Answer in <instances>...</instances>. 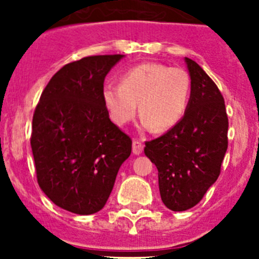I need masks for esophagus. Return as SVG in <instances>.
<instances>
[{"label":"esophagus","instance_id":"esophagus-1","mask_svg":"<svg viewBox=\"0 0 259 259\" xmlns=\"http://www.w3.org/2000/svg\"><path fill=\"white\" fill-rule=\"evenodd\" d=\"M144 150V144L141 143L140 140H134V145H132V152H134V154L139 155L141 154Z\"/></svg>","mask_w":259,"mask_h":259}]
</instances>
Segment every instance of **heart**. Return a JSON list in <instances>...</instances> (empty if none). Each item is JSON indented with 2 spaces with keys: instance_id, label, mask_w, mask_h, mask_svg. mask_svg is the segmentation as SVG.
Returning <instances> with one entry per match:
<instances>
[{
  "instance_id": "heart-1",
  "label": "heart",
  "mask_w": 259,
  "mask_h": 259,
  "mask_svg": "<svg viewBox=\"0 0 259 259\" xmlns=\"http://www.w3.org/2000/svg\"><path fill=\"white\" fill-rule=\"evenodd\" d=\"M192 80L183 67L162 63H141L120 76V85L107 84L102 89L104 102L116 124H127L137 113L146 127L167 131L175 127L187 113Z\"/></svg>"
}]
</instances>
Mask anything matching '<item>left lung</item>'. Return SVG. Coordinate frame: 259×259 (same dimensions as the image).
I'll return each mask as SVG.
<instances>
[{"instance_id":"8db88e82","label":"left lung","mask_w":259,"mask_h":259,"mask_svg":"<svg viewBox=\"0 0 259 259\" xmlns=\"http://www.w3.org/2000/svg\"><path fill=\"white\" fill-rule=\"evenodd\" d=\"M192 80L187 113L170 131L145 143V155L158 170L159 193L172 211L196 206L217 182L228 146V116L217 84L185 58Z\"/></svg>"}]
</instances>
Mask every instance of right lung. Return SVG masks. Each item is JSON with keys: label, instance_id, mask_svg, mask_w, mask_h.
Wrapping results in <instances>:
<instances>
[{"label": "right lung", "instance_id": "1", "mask_svg": "<svg viewBox=\"0 0 259 259\" xmlns=\"http://www.w3.org/2000/svg\"><path fill=\"white\" fill-rule=\"evenodd\" d=\"M124 56H92L50 79L32 119L31 148L40 188L57 206L79 215L100 211L132 150L102 97L109 71Z\"/></svg>", "mask_w": 259, "mask_h": 259}]
</instances>
